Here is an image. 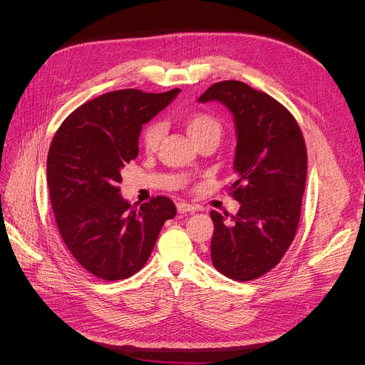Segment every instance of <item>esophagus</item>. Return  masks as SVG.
Listing matches in <instances>:
<instances>
[{
    "instance_id": "1",
    "label": "esophagus",
    "mask_w": 365,
    "mask_h": 365,
    "mask_svg": "<svg viewBox=\"0 0 365 365\" xmlns=\"http://www.w3.org/2000/svg\"><path fill=\"white\" fill-rule=\"evenodd\" d=\"M176 207H178V212H179L180 215H186V213H194L195 210H197L194 205H190V204H187V202H183V201L178 202V204H176Z\"/></svg>"
}]
</instances>
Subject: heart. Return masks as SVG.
Instances as JSON below:
<instances>
[{
  "label": "heart",
  "instance_id": "b5f03b06",
  "mask_svg": "<svg viewBox=\"0 0 365 365\" xmlns=\"http://www.w3.org/2000/svg\"><path fill=\"white\" fill-rule=\"evenodd\" d=\"M182 124L189 134V138L195 143H200L208 138H219L222 136V124L207 112L194 110L185 113L182 117ZM163 124L160 121H152L145 125L142 131V145L148 152L155 150L163 139Z\"/></svg>",
  "mask_w": 365,
  "mask_h": 365
}]
</instances>
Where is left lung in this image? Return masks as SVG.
I'll return each mask as SVG.
<instances>
[{"label": "left lung", "mask_w": 365, "mask_h": 365, "mask_svg": "<svg viewBox=\"0 0 365 365\" xmlns=\"http://www.w3.org/2000/svg\"><path fill=\"white\" fill-rule=\"evenodd\" d=\"M210 101L234 115L237 180L231 195L241 204L229 223L215 210L210 213L212 260L225 277L252 281L275 267L294 240L308 173L306 145L290 110L245 83H216L198 99Z\"/></svg>", "instance_id": "obj_1"}]
</instances>
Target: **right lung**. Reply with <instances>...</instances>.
I'll use <instances>...</instances> for the list:
<instances>
[{"mask_svg": "<svg viewBox=\"0 0 365 365\" xmlns=\"http://www.w3.org/2000/svg\"><path fill=\"white\" fill-rule=\"evenodd\" d=\"M179 91L105 93L69 113L51 140L47 183L57 227L73 259L101 279L139 272L164 222L176 216L175 202L161 195L131 205L118 183L138 157L143 124Z\"/></svg>", "mask_w": 365, "mask_h": 365, "instance_id": "1", "label": "right lung"}]
</instances>
